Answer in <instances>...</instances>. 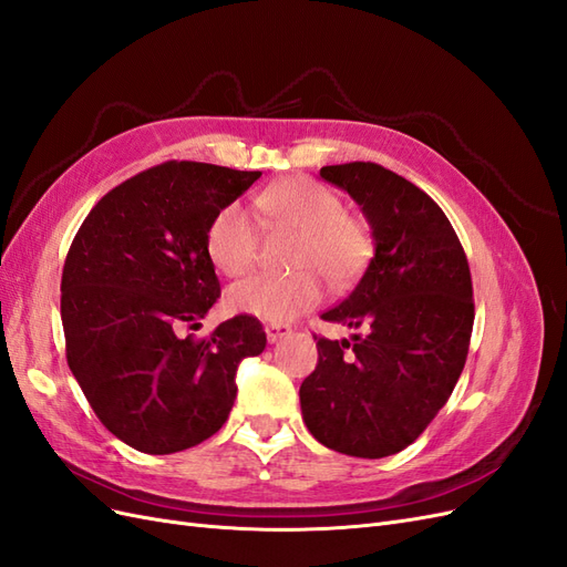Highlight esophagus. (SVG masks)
<instances>
[{
  "label": "esophagus",
  "mask_w": 567,
  "mask_h": 567,
  "mask_svg": "<svg viewBox=\"0 0 567 567\" xmlns=\"http://www.w3.org/2000/svg\"><path fill=\"white\" fill-rule=\"evenodd\" d=\"M265 333H267L269 342H279L281 338L293 333V329H290V326H286V323H267L265 326Z\"/></svg>",
  "instance_id": "1"
}]
</instances>
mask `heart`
Returning <instances> with one entry per match:
<instances>
[{
    "label": "heart",
    "mask_w": 567,
    "mask_h": 567,
    "mask_svg": "<svg viewBox=\"0 0 567 567\" xmlns=\"http://www.w3.org/2000/svg\"><path fill=\"white\" fill-rule=\"evenodd\" d=\"M274 227L298 234L288 277H250L229 288L227 307L236 315L286 323L312 310L321 298L317 274L331 286L350 284L371 255V236L362 221L346 215V205L329 186L293 177L269 186L257 198ZM205 246L213 265L227 277L250 271L260 248L255 219L238 203H229L213 217Z\"/></svg>",
    "instance_id": "obj_1"
}]
</instances>
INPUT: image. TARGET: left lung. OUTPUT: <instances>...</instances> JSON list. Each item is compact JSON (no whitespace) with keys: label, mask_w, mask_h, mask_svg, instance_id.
I'll return each mask as SVG.
<instances>
[{"label":"left lung","mask_w":567,"mask_h":567,"mask_svg":"<svg viewBox=\"0 0 567 567\" xmlns=\"http://www.w3.org/2000/svg\"><path fill=\"white\" fill-rule=\"evenodd\" d=\"M367 217L373 257L352 293L323 312L352 342L319 338L300 385L302 421L323 447L383 458L409 447L447 404L466 364L473 284L440 205L375 163L321 167Z\"/></svg>","instance_id":"left-lung-1"}]
</instances>
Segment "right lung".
Here are the masks:
<instances>
[{"instance_id":"right-lung-1","label":"right lung","mask_w":567,"mask_h":567,"mask_svg":"<svg viewBox=\"0 0 567 567\" xmlns=\"http://www.w3.org/2000/svg\"><path fill=\"white\" fill-rule=\"evenodd\" d=\"M262 173L169 161L115 186L78 229L61 279L65 357L109 431L144 454L196 447L225 425L236 371L267 336L255 317L194 340L219 298L205 236Z\"/></svg>"}]
</instances>
